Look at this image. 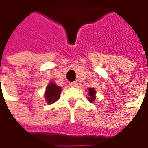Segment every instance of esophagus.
I'll use <instances>...</instances> for the list:
<instances>
[{
	"label": "esophagus",
	"instance_id": "obj_1",
	"mask_svg": "<svg viewBox=\"0 0 148 148\" xmlns=\"http://www.w3.org/2000/svg\"><path fill=\"white\" fill-rule=\"evenodd\" d=\"M78 84H79V83H78L77 81H74V82H71V83L69 84V85H70L71 87H77Z\"/></svg>",
	"mask_w": 148,
	"mask_h": 148
}]
</instances>
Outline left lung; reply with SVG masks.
I'll use <instances>...</instances> for the list:
<instances>
[{"label":"left lung","mask_w":148,"mask_h":148,"mask_svg":"<svg viewBox=\"0 0 148 148\" xmlns=\"http://www.w3.org/2000/svg\"><path fill=\"white\" fill-rule=\"evenodd\" d=\"M88 97H87L88 100V101L91 102V103H93L94 102L95 99H96V90L93 88H88Z\"/></svg>","instance_id":"1"}]
</instances>
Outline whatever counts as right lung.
<instances>
[{
	"label": "right lung",
	"instance_id": "1",
	"mask_svg": "<svg viewBox=\"0 0 148 148\" xmlns=\"http://www.w3.org/2000/svg\"><path fill=\"white\" fill-rule=\"evenodd\" d=\"M61 90L62 88L56 85L53 81L49 82L48 85L46 88L45 94H44L47 103L48 105L53 104L57 100H59Z\"/></svg>",
	"mask_w": 148,
	"mask_h": 148
}]
</instances>
